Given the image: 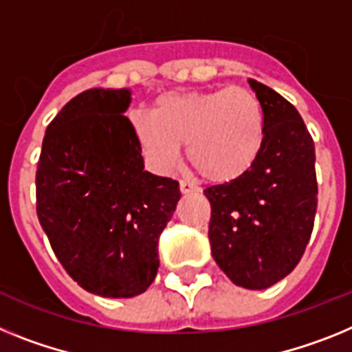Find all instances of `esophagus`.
<instances>
[{
	"label": "esophagus",
	"mask_w": 352,
	"mask_h": 352,
	"mask_svg": "<svg viewBox=\"0 0 352 352\" xmlns=\"http://www.w3.org/2000/svg\"><path fill=\"white\" fill-rule=\"evenodd\" d=\"M180 193L182 195L198 193V186H195L193 182H189V180H180Z\"/></svg>",
	"instance_id": "esophagus-1"
}]
</instances>
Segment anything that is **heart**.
<instances>
[{
	"mask_svg": "<svg viewBox=\"0 0 352 352\" xmlns=\"http://www.w3.org/2000/svg\"><path fill=\"white\" fill-rule=\"evenodd\" d=\"M134 136L155 172L179 161L186 143L188 161L201 177L227 184L250 172L265 142V111L244 87L207 91H173L159 97L151 117L134 120Z\"/></svg>",
	"mask_w": 352,
	"mask_h": 352,
	"instance_id": "b5f03b06",
	"label": "heart"
}]
</instances>
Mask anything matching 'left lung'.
I'll use <instances>...</instances> for the list:
<instances>
[{"label":"left lung","mask_w":352,"mask_h":352,"mask_svg":"<svg viewBox=\"0 0 352 352\" xmlns=\"http://www.w3.org/2000/svg\"><path fill=\"white\" fill-rule=\"evenodd\" d=\"M265 111V142L246 175L204 191L214 261L235 285L261 290L299 264L317 209L316 146L298 109L250 79Z\"/></svg>","instance_id":"8db88e82"}]
</instances>
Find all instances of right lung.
I'll use <instances>...</instances> for the list:
<instances>
[{"instance_id": "right-lung-1", "label": "right lung", "mask_w": 352, "mask_h": 352, "mask_svg": "<svg viewBox=\"0 0 352 352\" xmlns=\"http://www.w3.org/2000/svg\"><path fill=\"white\" fill-rule=\"evenodd\" d=\"M131 91L91 88L47 125L36 164V216L79 287L134 298L154 282L157 243L180 198L179 182L145 172L124 111Z\"/></svg>"}]
</instances>
